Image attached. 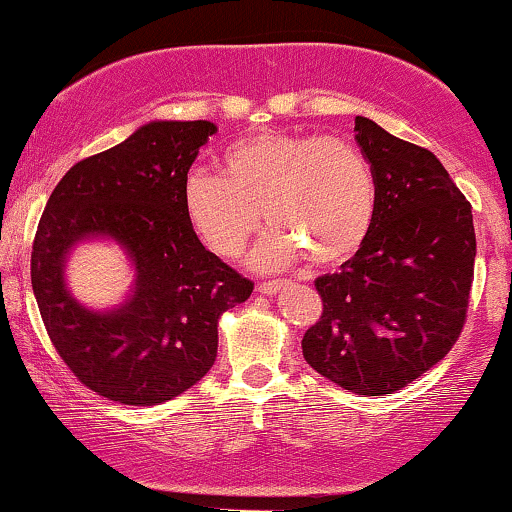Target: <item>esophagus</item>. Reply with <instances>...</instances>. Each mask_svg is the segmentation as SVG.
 I'll use <instances>...</instances> for the list:
<instances>
[{"label": "esophagus", "mask_w": 512, "mask_h": 512, "mask_svg": "<svg viewBox=\"0 0 512 512\" xmlns=\"http://www.w3.org/2000/svg\"><path fill=\"white\" fill-rule=\"evenodd\" d=\"M285 285H287V280H268V282H261V285H258V292L266 294V296H273L280 292Z\"/></svg>", "instance_id": "esophagus-1"}]
</instances>
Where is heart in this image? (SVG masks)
Here are the masks:
<instances>
[{
    "instance_id": "obj_1",
    "label": "heart",
    "mask_w": 512,
    "mask_h": 512,
    "mask_svg": "<svg viewBox=\"0 0 512 512\" xmlns=\"http://www.w3.org/2000/svg\"><path fill=\"white\" fill-rule=\"evenodd\" d=\"M182 208L223 258L242 256L266 216L273 227L254 254L256 268H285L304 251L318 266H334L368 239L377 187L368 159L344 137L266 130L227 144L218 173L189 170Z\"/></svg>"
}]
</instances>
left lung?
<instances>
[{"label":"left lung","mask_w":512,"mask_h":512,"mask_svg":"<svg viewBox=\"0 0 512 512\" xmlns=\"http://www.w3.org/2000/svg\"><path fill=\"white\" fill-rule=\"evenodd\" d=\"M377 187L372 230L337 273L315 280L323 315L304 358L342 389L394 394L434 368L463 330L475 275L472 206L432 151L356 116Z\"/></svg>","instance_id":"1"}]
</instances>
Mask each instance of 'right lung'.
Returning <instances> with one entry per match:
<instances>
[{
  "label": "right lung",
  "mask_w": 512,
  "mask_h": 512,
  "mask_svg": "<svg viewBox=\"0 0 512 512\" xmlns=\"http://www.w3.org/2000/svg\"><path fill=\"white\" fill-rule=\"evenodd\" d=\"M216 132L211 121H151L75 163L44 208L30 258L37 306L63 363L104 399L156 406L197 384L216 361L218 318L254 289L199 242L182 208V182ZM90 238L116 241L136 270L109 312L65 285L67 256Z\"/></svg>",
  "instance_id": "add662e5"
}]
</instances>
